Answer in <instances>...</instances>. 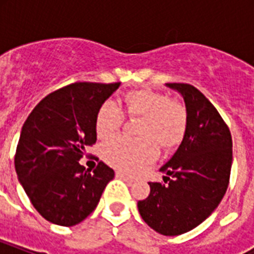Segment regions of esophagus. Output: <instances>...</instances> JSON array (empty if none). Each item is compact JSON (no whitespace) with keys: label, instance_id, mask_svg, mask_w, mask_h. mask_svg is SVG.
<instances>
[{"label":"esophagus","instance_id":"34e87169","mask_svg":"<svg viewBox=\"0 0 254 254\" xmlns=\"http://www.w3.org/2000/svg\"><path fill=\"white\" fill-rule=\"evenodd\" d=\"M116 177L120 178V179H124L125 182H127V183H133L134 182V179L130 177H127V175H125V174L123 173H116Z\"/></svg>","mask_w":254,"mask_h":254}]
</instances>
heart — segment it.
<instances>
[{"instance_id":"b5f03b06","label":"heart","mask_w":254,"mask_h":254,"mask_svg":"<svg viewBox=\"0 0 254 254\" xmlns=\"http://www.w3.org/2000/svg\"><path fill=\"white\" fill-rule=\"evenodd\" d=\"M125 113L130 119H141L138 141L115 138L101 147L104 161L129 174L139 173L158 155V145L171 150L183 141L187 130V112L181 103L153 89H138L124 96ZM124 123V113L113 101L99 108L95 120L96 135L108 139L117 134Z\"/></svg>"}]
</instances>
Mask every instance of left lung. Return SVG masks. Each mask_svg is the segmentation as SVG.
I'll return each mask as SVG.
<instances>
[{"mask_svg":"<svg viewBox=\"0 0 254 254\" xmlns=\"http://www.w3.org/2000/svg\"><path fill=\"white\" fill-rule=\"evenodd\" d=\"M183 96L187 112L185 138L159 171L163 183L149 182L150 193L138 201L143 221L155 232L178 236L201 224L228 189L232 137L216 108L193 85L167 83Z\"/></svg>","mask_w":254,"mask_h":254,"instance_id":"left-lung-1","label":"left lung"}]
</instances>
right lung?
Returning <instances> with one entry per match:
<instances>
[{
    "label": "right lung",
    "instance_id": "add662e5",
    "mask_svg": "<svg viewBox=\"0 0 254 254\" xmlns=\"http://www.w3.org/2000/svg\"><path fill=\"white\" fill-rule=\"evenodd\" d=\"M120 83H73L47 95L23 124L15 151L18 181L38 212L63 227L95 211L115 171L100 161L93 173L79 161L96 142L99 108Z\"/></svg>",
    "mask_w": 254,
    "mask_h": 254
}]
</instances>
